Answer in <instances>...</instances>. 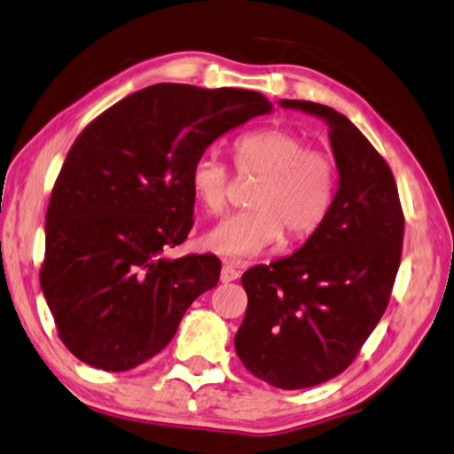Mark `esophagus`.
<instances>
[{"instance_id":"obj_1","label":"esophagus","mask_w":454,"mask_h":454,"mask_svg":"<svg viewBox=\"0 0 454 454\" xmlns=\"http://www.w3.org/2000/svg\"><path fill=\"white\" fill-rule=\"evenodd\" d=\"M239 269H237V263L231 259H223V269H221V283H231L235 279H239Z\"/></svg>"}]
</instances>
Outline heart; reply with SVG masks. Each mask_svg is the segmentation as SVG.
<instances>
[{
    "mask_svg": "<svg viewBox=\"0 0 454 454\" xmlns=\"http://www.w3.org/2000/svg\"><path fill=\"white\" fill-rule=\"evenodd\" d=\"M243 175H259L251 193L253 209L229 215L203 235V247L217 255L257 257L287 231L291 241L313 235L327 217L337 187V167L325 151L309 149L301 135L281 127H263L241 135L233 145ZM189 189L209 215L227 205L229 169L205 151L189 169Z\"/></svg>",
    "mask_w": 454,
    "mask_h": 454,
    "instance_id": "1",
    "label": "heart"
}]
</instances>
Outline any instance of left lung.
<instances>
[{
    "label": "left lung",
    "instance_id": "left-lung-1",
    "mask_svg": "<svg viewBox=\"0 0 454 454\" xmlns=\"http://www.w3.org/2000/svg\"><path fill=\"white\" fill-rule=\"evenodd\" d=\"M279 103L329 125L339 187L293 255L243 273L247 311L235 353L257 379L295 391L340 375L377 327L399 271L404 217L391 169L351 119L321 103Z\"/></svg>",
    "mask_w": 454,
    "mask_h": 454
}]
</instances>
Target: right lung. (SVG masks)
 <instances>
[{
	"mask_svg": "<svg viewBox=\"0 0 454 454\" xmlns=\"http://www.w3.org/2000/svg\"><path fill=\"white\" fill-rule=\"evenodd\" d=\"M259 91L155 83L85 127L45 215L39 275L59 339L79 361L129 371L177 333L219 281L215 255L163 257L187 239L189 169L223 133L271 114Z\"/></svg>",
	"mask_w": 454,
	"mask_h": 454,
	"instance_id": "add662e5",
	"label": "right lung"
}]
</instances>
